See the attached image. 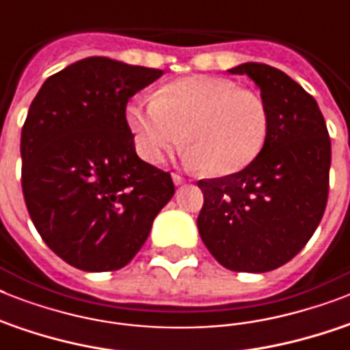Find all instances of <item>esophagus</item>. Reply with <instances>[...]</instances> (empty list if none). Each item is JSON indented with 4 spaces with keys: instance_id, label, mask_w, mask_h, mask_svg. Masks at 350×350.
Instances as JSON below:
<instances>
[{
    "instance_id": "34e87169",
    "label": "esophagus",
    "mask_w": 350,
    "mask_h": 350,
    "mask_svg": "<svg viewBox=\"0 0 350 350\" xmlns=\"http://www.w3.org/2000/svg\"><path fill=\"white\" fill-rule=\"evenodd\" d=\"M172 181H174V185H183V183H187L185 178L180 174H172Z\"/></svg>"
}]
</instances>
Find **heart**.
I'll return each instance as SVG.
<instances>
[{
    "label": "heart",
    "mask_w": 350,
    "mask_h": 350,
    "mask_svg": "<svg viewBox=\"0 0 350 350\" xmlns=\"http://www.w3.org/2000/svg\"><path fill=\"white\" fill-rule=\"evenodd\" d=\"M126 125L137 154L148 163H159L187 139L189 163L230 176L261 156L271 112L260 94L239 89L232 79L200 74L165 85L148 103H131Z\"/></svg>",
    "instance_id": "1"
}]
</instances>
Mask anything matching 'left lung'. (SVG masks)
<instances>
[{
    "label": "left lung",
    "instance_id": "8db88e82",
    "mask_svg": "<svg viewBox=\"0 0 350 350\" xmlns=\"http://www.w3.org/2000/svg\"><path fill=\"white\" fill-rule=\"evenodd\" d=\"M229 72L247 74L260 87L271 132L250 167L198 181V230L225 269L274 271L304 249L325 213L331 137L314 98L285 72L265 63H243Z\"/></svg>",
    "mask_w": 350,
    "mask_h": 350
}]
</instances>
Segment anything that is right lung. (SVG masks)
<instances>
[{
    "label": "right lung",
    "instance_id": "1",
    "mask_svg": "<svg viewBox=\"0 0 350 350\" xmlns=\"http://www.w3.org/2000/svg\"><path fill=\"white\" fill-rule=\"evenodd\" d=\"M159 68L79 59L41 85L21 131V187L30 219L68 265L118 271L142 249L174 196L169 172L137 158L126 103Z\"/></svg>",
    "mask_w": 350,
    "mask_h": 350
}]
</instances>
